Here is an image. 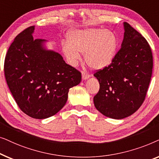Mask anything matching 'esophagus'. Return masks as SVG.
I'll return each instance as SVG.
<instances>
[{"instance_id": "obj_1", "label": "esophagus", "mask_w": 159, "mask_h": 159, "mask_svg": "<svg viewBox=\"0 0 159 159\" xmlns=\"http://www.w3.org/2000/svg\"><path fill=\"white\" fill-rule=\"evenodd\" d=\"M82 79L87 80L88 78H89V77H90V75H89L88 72H86V71H83L82 73Z\"/></svg>"}]
</instances>
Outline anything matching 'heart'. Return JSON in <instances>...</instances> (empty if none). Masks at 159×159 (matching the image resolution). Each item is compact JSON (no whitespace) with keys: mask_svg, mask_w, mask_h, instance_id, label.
Returning <instances> with one entry per match:
<instances>
[{"mask_svg":"<svg viewBox=\"0 0 159 159\" xmlns=\"http://www.w3.org/2000/svg\"><path fill=\"white\" fill-rule=\"evenodd\" d=\"M69 43L63 45L62 50L67 59L76 64L80 59V53H84V59L92 69H101L109 65L116 55L118 40L114 32L98 28L75 30L68 35Z\"/></svg>","mask_w":159,"mask_h":159,"instance_id":"b5f03b06","label":"heart"}]
</instances>
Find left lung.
<instances>
[{
    "mask_svg": "<svg viewBox=\"0 0 159 159\" xmlns=\"http://www.w3.org/2000/svg\"><path fill=\"white\" fill-rule=\"evenodd\" d=\"M125 36L111 63L94 76L100 89L93 101L98 111L121 119L134 114L145 101L153 71L151 48L144 37L124 23Z\"/></svg>",
    "mask_w": 159,
    "mask_h": 159,
    "instance_id": "1",
    "label": "left lung"
}]
</instances>
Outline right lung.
<instances>
[{"label":"right lung","instance_id":"1","mask_svg":"<svg viewBox=\"0 0 159 159\" xmlns=\"http://www.w3.org/2000/svg\"><path fill=\"white\" fill-rule=\"evenodd\" d=\"M34 26L27 27L15 38L6 55L4 74L19 108L43 119L64 107L69 89L80 84L82 74L59 53L43 49L44 40H34Z\"/></svg>","mask_w":159,"mask_h":159}]
</instances>
